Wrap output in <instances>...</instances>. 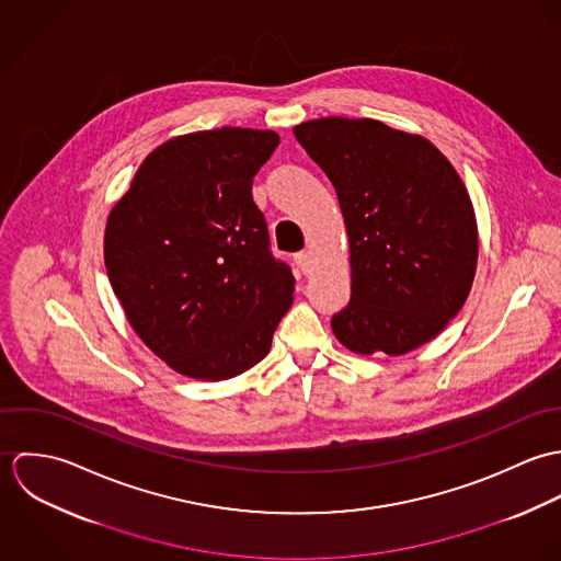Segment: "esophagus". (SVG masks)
Here are the masks:
<instances>
[{"label": "esophagus", "mask_w": 561, "mask_h": 561, "mask_svg": "<svg viewBox=\"0 0 561 561\" xmlns=\"http://www.w3.org/2000/svg\"><path fill=\"white\" fill-rule=\"evenodd\" d=\"M296 263L302 270V274H311L313 272V252L311 250H302L296 254Z\"/></svg>", "instance_id": "obj_1"}]
</instances>
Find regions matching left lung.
I'll return each instance as SVG.
<instances>
[{"label":"left lung","instance_id":"left-lung-1","mask_svg":"<svg viewBox=\"0 0 561 561\" xmlns=\"http://www.w3.org/2000/svg\"><path fill=\"white\" fill-rule=\"evenodd\" d=\"M336 190L350 238L352 298L332 316L356 354L400 356L434 339L469 298L478 222L449 160L425 138L374 118L294 127Z\"/></svg>","mask_w":561,"mask_h":561}]
</instances>
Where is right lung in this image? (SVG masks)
<instances>
[{
  "mask_svg": "<svg viewBox=\"0 0 561 561\" xmlns=\"http://www.w3.org/2000/svg\"><path fill=\"white\" fill-rule=\"evenodd\" d=\"M280 138L222 127L172 138L114 205L103 254L138 336L174 371L229 380L259 360L296 278L272 256L252 179Z\"/></svg>",
  "mask_w": 561,
  "mask_h": 561,
  "instance_id": "obj_1",
  "label": "right lung"
}]
</instances>
